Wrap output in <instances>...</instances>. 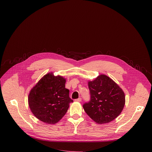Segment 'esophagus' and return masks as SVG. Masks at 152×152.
Returning a JSON list of instances; mask_svg holds the SVG:
<instances>
[{"instance_id":"1","label":"esophagus","mask_w":152,"mask_h":152,"mask_svg":"<svg viewBox=\"0 0 152 152\" xmlns=\"http://www.w3.org/2000/svg\"><path fill=\"white\" fill-rule=\"evenodd\" d=\"M81 100H82V99L81 98H78V99H75V101L76 102H81Z\"/></svg>"}]
</instances>
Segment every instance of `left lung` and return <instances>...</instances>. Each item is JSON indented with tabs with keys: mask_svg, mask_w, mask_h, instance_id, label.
<instances>
[{
	"mask_svg": "<svg viewBox=\"0 0 152 152\" xmlns=\"http://www.w3.org/2000/svg\"><path fill=\"white\" fill-rule=\"evenodd\" d=\"M90 100L83 104L88 115L98 124L109 123L121 113L125 96L120 86L108 76L101 75L88 82Z\"/></svg>",
	"mask_w": 152,
	"mask_h": 152,
	"instance_id": "left-lung-1",
	"label": "left lung"
}]
</instances>
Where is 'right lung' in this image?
Here are the masks:
<instances>
[{"mask_svg": "<svg viewBox=\"0 0 152 152\" xmlns=\"http://www.w3.org/2000/svg\"><path fill=\"white\" fill-rule=\"evenodd\" d=\"M66 79L48 73L42 77L31 90L28 96L29 107L39 120L55 124L66 114L73 100L69 90L65 88Z\"/></svg>", "mask_w": 152, "mask_h": 152, "instance_id": "obj_1", "label": "right lung"}]
</instances>
